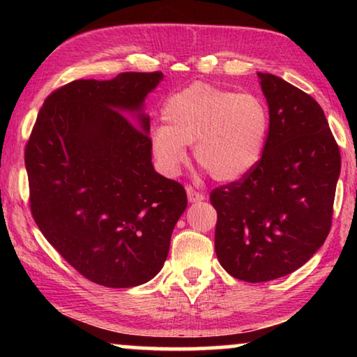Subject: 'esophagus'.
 <instances>
[{
	"instance_id": "1",
	"label": "esophagus",
	"mask_w": 357,
	"mask_h": 357,
	"mask_svg": "<svg viewBox=\"0 0 357 357\" xmlns=\"http://www.w3.org/2000/svg\"><path fill=\"white\" fill-rule=\"evenodd\" d=\"M187 198H189L190 203H197V202H203L204 195L200 192H197L195 189H192V187H187Z\"/></svg>"
}]
</instances>
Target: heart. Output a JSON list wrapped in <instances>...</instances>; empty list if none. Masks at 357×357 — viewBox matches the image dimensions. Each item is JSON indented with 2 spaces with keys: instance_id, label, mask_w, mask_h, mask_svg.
<instances>
[{
  "instance_id": "obj_1",
  "label": "heart",
  "mask_w": 357,
  "mask_h": 357,
  "mask_svg": "<svg viewBox=\"0 0 357 357\" xmlns=\"http://www.w3.org/2000/svg\"><path fill=\"white\" fill-rule=\"evenodd\" d=\"M159 126L151 134L157 164L176 174L185 164V146L211 178L233 183L258 165L269 134V110L253 93H234L208 83H192L167 99Z\"/></svg>"
}]
</instances>
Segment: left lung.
Listing matches in <instances>:
<instances>
[{"mask_svg": "<svg viewBox=\"0 0 357 357\" xmlns=\"http://www.w3.org/2000/svg\"><path fill=\"white\" fill-rule=\"evenodd\" d=\"M258 78L269 107L261 160L211 192L219 263L250 283L291 274L324 244L340 174V151L318 102L277 75Z\"/></svg>", "mask_w": 357, "mask_h": 357, "instance_id": "obj_1", "label": "left lung"}]
</instances>
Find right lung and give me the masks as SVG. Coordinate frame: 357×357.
Here are the masks:
<instances>
[{
  "instance_id": "right-lung-1",
  "label": "right lung",
  "mask_w": 357,
  "mask_h": 357,
  "mask_svg": "<svg viewBox=\"0 0 357 357\" xmlns=\"http://www.w3.org/2000/svg\"><path fill=\"white\" fill-rule=\"evenodd\" d=\"M162 78L123 72L64 84L45 99L26 143L33 219L98 285L130 288L157 275L187 206L184 187L151 162L143 102Z\"/></svg>"
}]
</instances>
